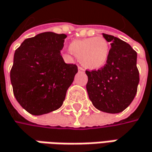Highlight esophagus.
Masks as SVG:
<instances>
[{
  "label": "esophagus",
  "instance_id": "34e87169",
  "mask_svg": "<svg viewBox=\"0 0 152 152\" xmlns=\"http://www.w3.org/2000/svg\"><path fill=\"white\" fill-rule=\"evenodd\" d=\"M78 69H79V70H82V71H83V68L81 67V66H78Z\"/></svg>",
  "mask_w": 152,
  "mask_h": 152
}]
</instances>
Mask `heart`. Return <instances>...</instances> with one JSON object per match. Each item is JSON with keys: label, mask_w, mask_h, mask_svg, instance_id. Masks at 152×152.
Returning a JSON list of instances; mask_svg holds the SVG:
<instances>
[{"label": "heart", "mask_w": 152, "mask_h": 152, "mask_svg": "<svg viewBox=\"0 0 152 152\" xmlns=\"http://www.w3.org/2000/svg\"><path fill=\"white\" fill-rule=\"evenodd\" d=\"M70 52L80 58L82 64L87 69H100L107 63L110 47L102 37L88 38L73 40L69 45Z\"/></svg>", "instance_id": "heart-1"}]
</instances>
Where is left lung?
I'll return each instance as SVG.
<instances>
[{"label": "left lung", "mask_w": 152, "mask_h": 152, "mask_svg": "<svg viewBox=\"0 0 152 152\" xmlns=\"http://www.w3.org/2000/svg\"><path fill=\"white\" fill-rule=\"evenodd\" d=\"M111 48L106 64L95 70H86L88 97L100 111L118 113L124 111L137 94L139 72L137 52L120 39L102 34Z\"/></svg>", "instance_id": "obj_1"}]
</instances>
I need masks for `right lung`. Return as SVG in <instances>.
<instances>
[{
  "instance_id": "1",
  "label": "right lung",
  "mask_w": 152,
  "mask_h": 152,
  "mask_svg": "<svg viewBox=\"0 0 152 152\" xmlns=\"http://www.w3.org/2000/svg\"><path fill=\"white\" fill-rule=\"evenodd\" d=\"M67 36L50 31L23 41L15 50L10 80L14 94L25 110L41 115L58 109L78 69L61 56Z\"/></svg>"
}]
</instances>
